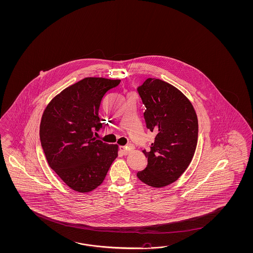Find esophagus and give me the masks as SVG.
Wrapping results in <instances>:
<instances>
[{"label":"esophagus","instance_id":"obj_1","mask_svg":"<svg viewBox=\"0 0 253 253\" xmlns=\"http://www.w3.org/2000/svg\"><path fill=\"white\" fill-rule=\"evenodd\" d=\"M120 150H121V152H122L123 155H128V154H130V152H131L132 148H131L130 146H121V147H120Z\"/></svg>","mask_w":253,"mask_h":253}]
</instances>
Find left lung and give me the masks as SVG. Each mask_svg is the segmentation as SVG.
<instances>
[{"label":"left lung","instance_id":"8db88e82","mask_svg":"<svg viewBox=\"0 0 253 253\" xmlns=\"http://www.w3.org/2000/svg\"><path fill=\"white\" fill-rule=\"evenodd\" d=\"M138 92L146 107V128L156 137L150 151L143 150L147 166L137 177L161 188L175 182L189 166L198 144V117L184 93L164 81L149 78Z\"/></svg>","mask_w":253,"mask_h":253}]
</instances>
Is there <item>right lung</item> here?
<instances>
[{
    "label": "right lung",
    "mask_w": 253,
    "mask_h": 253,
    "mask_svg": "<svg viewBox=\"0 0 253 253\" xmlns=\"http://www.w3.org/2000/svg\"><path fill=\"white\" fill-rule=\"evenodd\" d=\"M120 83L85 78L56 94L42 113L40 138L47 162L74 191L88 193L98 187L118 157V145L103 143L92 134L102 128V100Z\"/></svg>",
    "instance_id": "right-lung-1"
}]
</instances>
